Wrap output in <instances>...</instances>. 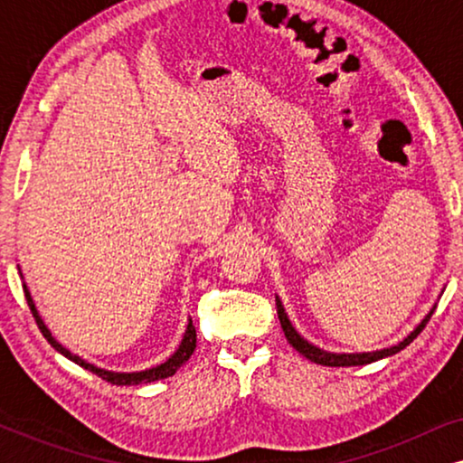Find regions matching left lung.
I'll return each instance as SVG.
<instances>
[{"instance_id": "8db88e82", "label": "left lung", "mask_w": 463, "mask_h": 463, "mask_svg": "<svg viewBox=\"0 0 463 463\" xmlns=\"http://www.w3.org/2000/svg\"><path fill=\"white\" fill-rule=\"evenodd\" d=\"M434 309H436V303L432 306V309H430V312L423 316V320L420 322V325H417L413 331L407 335V337L398 341V344L390 345V347H382V350H373V352H352V354H347V352H328V350H322V347H318V345L309 344V341L303 337V335H299V331H297V328L293 326V322L288 320V314L282 306V299L276 295V312H278V318H280L284 337H287L288 344L293 345L295 350L301 354V356H306L307 360H312V363L322 364V366H363V364L377 363V360H382V358L394 356V354L404 350V347H407L411 341H413L417 335L423 331V326H426L428 320L432 318Z\"/></svg>"}]
</instances>
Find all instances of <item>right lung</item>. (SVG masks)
I'll list each match as a JSON object with an SVG mask.
<instances>
[{
    "instance_id": "add662e5",
    "label": "right lung",
    "mask_w": 463,
    "mask_h": 463,
    "mask_svg": "<svg viewBox=\"0 0 463 463\" xmlns=\"http://www.w3.org/2000/svg\"><path fill=\"white\" fill-rule=\"evenodd\" d=\"M18 274H21V278H23L21 265H18ZM23 288H24V297H27V303H29L31 312H33V318L37 322V326H40V331H42L43 337L48 339V344L52 345L56 352H61L62 356L71 360V363L80 364L81 369L94 373V375H99L100 379H105V382H109L113 385H138V383H151V382H160V379L173 377L175 373L179 371L181 366L185 364L189 358H192V354L195 350V326H194L192 318H189L179 347H176V350L170 354V356L164 360V363L156 364V366H149V369H143V371H109V369H103V366H97V364L88 363V360L78 356V354H73L71 350H67V347L62 345V344H59V341L52 337V333H50V328L46 326V322L42 320L40 312H37L33 297H31L27 284H24V278H23Z\"/></svg>"
}]
</instances>
